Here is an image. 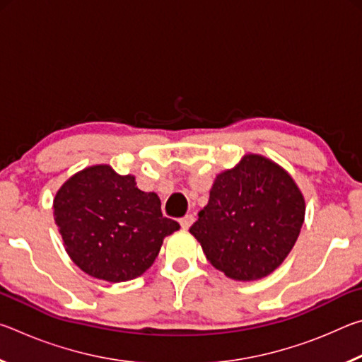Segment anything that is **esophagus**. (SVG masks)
I'll list each match as a JSON object with an SVG mask.
<instances>
[{
    "label": "esophagus",
    "mask_w": 362,
    "mask_h": 362,
    "mask_svg": "<svg viewBox=\"0 0 362 362\" xmlns=\"http://www.w3.org/2000/svg\"><path fill=\"white\" fill-rule=\"evenodd\" d=\"M193 222H194V216H193V214H187L185 217L180 218V225H182L183 230H188L189 226L193 225Z\"/></svg>",
    "instance_id": "34e87169"
}]
</instances>
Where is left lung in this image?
<instances>
[{"instance_id":"left-lung-1","label":"left lung","mask_w":362,"mask_h":362,"mask_svg":"<svg viewBox=\"0 0 362 362\" xmlns=\"http://www.w3.org/2000/svg\"><path fill=\"white\" fill-rule=\"evenodd\" d=\"M198 217L189 233L211 265L235 281H257L289 255L305 220V198L284 168L247 153L216 177Z\"/></svg>"}]
</instances>
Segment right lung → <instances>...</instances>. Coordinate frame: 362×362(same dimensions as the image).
I'll list each match as a JSON object with an SVG mask.
<instances>
[{
	"label": "right lung",
	"mask_w": 362,
	"mask_h": 362,
	"mask_svg": "<svg viewBox=\"0 0 362 362\" xmlns=\"http://www.w3.org/2000/svg\"><path fill=\"white\" fill-rule=\"evenodd\" d=\"M54 220L71 262L108 283L144 274L164 238L180 228L163 217L156 193L139 189L136 177L108 164L79 170L57 189Z\"/></svg>",
	"instance_id": "right-lung-1"
}]
</instances>
